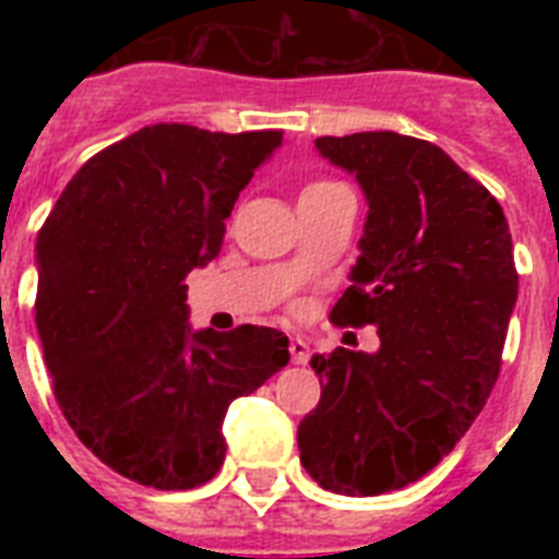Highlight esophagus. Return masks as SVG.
Returning a JSON list of instances; mask_svg holds the SVG:
<instances>
[{"label": "esophagus", "instance_id": "1", "mask_svg": "<svg viewBox=\"0 0 559 559\" xmlns=\"http://www.w3.org/2000/svg\"><path fill=\"white\" fill-rule=\"evenodd\" d=\"M289 357L296 366H307V359H310V345H307L305 336H293L289 340Z\"/></svg>", "mask_w": 559, "mask_h": 559}]
</instances>
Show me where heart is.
I'll use <instances>...</instances> for the list:
<instances>
[{"instance_id":"b5f03b06","label":"heart","mask_w":559,"mask_h":559,"mask_svg":"<svg viewBox=\"0 0 559 559\" xmlns=\"http://www.w3.org/2000/svg\"><path fill=\"white\" fill-rule=\"evenodd\" d=\"M328 186H333V182H313V186H307L305 191H316V188H328Z\"/></svg>"}]
</instances>
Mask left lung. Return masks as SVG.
I'll return each mask as SVG.
<instances>
[{"label": "left lung", "instance_id": "1", "mask_svg": "<svg viewBox=\"0 0 559 559\" xmlns=\"http://www.w3.org/2000/svg\"><path fill=\"white\" fill-rule=\"evenodd\" d=\"M368 202L336 324L380 348L313 354L322 400L298 426L301 464L342 496L424 478L467 432L499 377L520 278L502 205L438 144L412 135L316 139Z\"/></svg>", "mask_w": 559, "mask_h": 559}]
</instances>
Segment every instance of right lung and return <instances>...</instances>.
I'll list each match as a JSON object with an SVG mask.
<instances>
[{"mask_svg":"<svg viewBox=\"0 0 559 559\" xmlns=\"http://www.w3.org/2000/svg\"><path fill=\"white\" fill-rule=\"evenodd\" d=\"M278 130L153 124L95 153L39 228L37 331L66 420L107 467L191 490L226 459L223 417L289 362L275 328L193 331L182 284L214 261Z\"/></svg>","mask_w":559,"mask_h":559,"instance_id":"obj_1","label":"right lung"}]
</instances>
